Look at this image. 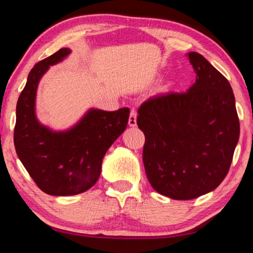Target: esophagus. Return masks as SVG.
Instances as JSON below:
<instances>
[{"label":"esophagus","instance_id":"34e87169","mask_svg":"<svg viewBox=\"0 0 253 253\" xmlns=\"http://www.w3.org/2000/svg\"><path fill=\"white\" fill-rule=\"evenodd\" d=\"M129 126L132 127L136 126V113L134 110H131V113L129 117Z\"/></svg>","mask_w":253,"mask_h":253}]
</instances>
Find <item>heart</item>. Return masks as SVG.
Returning a JSON list of instances; mask_svg holds the SVG:
<instances>
[{"instance_id":"1","label":"heart","mask_w":253,"mask_h":253,"mask_svg":"<svg viewBox=\"0 0 253 253\" xmlns=\"http://www.w3.org/2000/svg\"><path fill=\"white\" fill-rule=\"evenodd\" d=\"M171 84H167V85H165V87H163V91H168L170 88Z\"/></svg>"}]
</instances>
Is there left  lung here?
Returning a JSON list of instances; mask_svg holds the SVG:
<instances>
[{"label": "left lung", "instance_id": "obj_1", "mask_svg": "<svg viewBox=\"0 0 253 253\" xmlns=\"http://www.w3.org/2000/svg\"><path fill=\"white\" fill-rule=\"evenodd\" d=\"M187 56L196 82L184 93L145 101L136 119L145 135L143 165L149 182L174 200H191L219 187L240 135L228 80L199 53Z\"/></svg>", "mask_w": 253, "mask_h": 253}]
</instances>
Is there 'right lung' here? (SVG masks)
Returning a JSON list of instances; mask_svg holds the SVG:
<instances>
[{"label":"right lung","mask_w":253,"mask_h":253,"mask_svg":"<svg viewBox=\"0 0 253 253\" xmlns=\"http://www.w3.org/2000/svg\"><path fill=\"white\" fill-rule=\"evenodd\" d=\"M70 53L63 47L35 64L16 104V154L38 187L50 196H74L96 183L103 157L126 130L130 114L127 108L112 112L92 108L63 131L39 121L35 99L40 80Z\"/></svg>","instance_id":"right-lung-1"}]
</instances>
